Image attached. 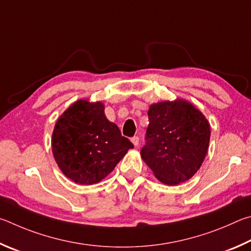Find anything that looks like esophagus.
Returning <instances> with one entry per match:
<instances>
[{
  "mask_svg": "<svg viewBox=\"0 0 251 251\" xmlns=\"http://www.w3.org/2000/svg\"><path fill=\"white\" fill-rule=\"evenodd\" d=\"M139 141H140V139H139V137H137V135H135V137H133V138H131V142L133 143L134 147L139 146Z\"/></svg>",
  "mask_w": 251,
  "mask_h": 251,
  "instance_id": "obj_1",
  "label": "esophagus"
}]
</instances>
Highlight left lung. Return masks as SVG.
I'll list each match as a JSON object with an SVG mask.
<instances>
[{
    "label": "left lung",
    "mask_w": 251,
    "mask_h": 251,
    "mask_svg": "<svg viewBox=\"0 0 251 251\" xmlns=\"http://www.w3.org/2000/svg\"><path fill=\"white\" fill-rule=\"evenodd\" d=\"M148 116L143 161L162 183L177 185L186 182L199 171L207 153V119L183 99L152 104Z\"/></svg>",
    "instance_id": "obj_1"
}]
</instances>
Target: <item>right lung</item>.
Returning a JSON list of instances; mask_svg holds the SVG:
<instances>
[{"mask_svg":"<svg viewBox=\"0 0 251 251\" xmlns=\"http://www.w3.org/2000/svg\"><path fill=\"white\" fill-rule=\"evenodd\" d=\"M133 148L97 101L78 100L57 120L51 137L56 163L66 176L80 185H92L116 168Z\"/></svg>","mask_w":251,"mask_h":251,"instance_id":"right-lung-1","label":"right lung"}]
</instances>
